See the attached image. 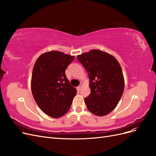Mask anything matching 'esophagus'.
I'll list each match as a JSON object with an SVG mask.
<instances>
[{"label":"esophagus","instance_id":"34e87169","mask_svg":"<svg viewBox=\"0 0 156 156\" xmlns=\"http://www.w3.org/2000/svg\"><path fill=\"white\" fill-rule=\"evenodd\" d=\"M82 88V84H80V85L77 88V90L78 91H79L80 90H81Z\"/></svg>","mask_w":156,"mask_h":156}]
</instances>
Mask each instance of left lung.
<instances>
[{
	"instance_id": "1",
	"label": "left lung",
	"mask_w": 156,
	"mask_h": 156,
	"mask_svg": "<svg viewBox=\"0 0 156 156\" xmlns=\"http://www.w3.org/2000/svg\"><path fill=\"white\" fill-rule=\"evenodd\" d=\"M88 74L91 92L84 98L89 111L96 116L108 115L119 103L124 89L120 64L111 55L98 49L77 56Z\"/></svg>"
}]
</instances>
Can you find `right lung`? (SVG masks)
<instances>
[{
	"label": "right lung",
	"mask_w": 156,
	"mask_h": 156,
	"mask_svg": "<svg viewBox=\"0 0 156 156\" xmlns=\"http://www.w3.org/2000/svg\"><path fill=\"white\" fill-rule=\"evenodd\" d=\"M74 58L53 51L40 55L34 64L31 80L32 95L41 110L51 117L57 119L64 115L77 94L65 72Z\"/></svg>",
	"instance_id": "add662e5"
}]
</instances>
